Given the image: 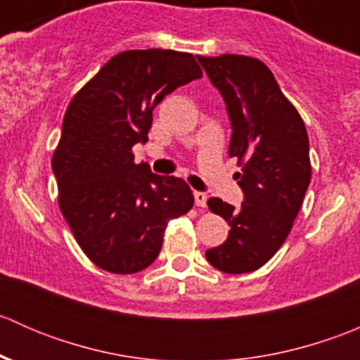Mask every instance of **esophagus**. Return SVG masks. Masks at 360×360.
Masks as SVG:
<instances>
[{
  "label": "esophagus",
  "instance_id": "obj_1",
  "mask_svg": "<svg viewBox=\"0 0 360 360\" xmlns=\"http://www.w3.org/2000/svg\"><path fill=\"white\" fill-rule=\"evenodd\" d=\"M193 197H195V203H197V207H205L207 205V195L205 193H202V191H195L193 193Z\"/></svg>",
  "mask_w": 360,
  "mask_h": 360
}]
</instances>
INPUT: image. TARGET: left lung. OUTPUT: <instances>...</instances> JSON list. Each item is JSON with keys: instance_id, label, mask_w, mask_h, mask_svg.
Returning <instances> with one entry per match:
<instances>
[{"instance_id": "obj_1", "label": "left lung", "mask_w": 360, "mask_h": 360, "mask_svg": "<svg viewBox=\"0 0 360 360\" xmlns=\"http://www.w3.org/2000/svg\"><path fill=\"white\" fill-rule=\"evenodd\" d=\"M223 96L231 120L230 157L237 158L238 209L209 198L210 212L230 224L224 244L209 249L207 261L224 274H248L281 249L310 184L308 134L301 115L282 94L274 72L256 57L198 56Z\"/></svg>"}]
</instances>
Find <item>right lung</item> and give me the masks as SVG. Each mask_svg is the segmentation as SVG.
<instances>
[{"label":"right lung","instance_id":"right-lung-1","mask_svg":"<svg viewBox=\"0 0 360 360\" xmlns=\"http://www.w3.org/2000/svg\"><path fill=\"white\" fill-rule=\"evenodd\" d=\"M202 78L195 57L176 50H127L108 60L75 94L52 169L59 209L94 264L137 274L157 259L170 219L193 207L186 181L157 176L134 162L146 143L155 106Z\"/></svg>","mask_w":360,"mask_h":360}]
</instances>
